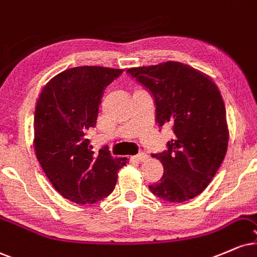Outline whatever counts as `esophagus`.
<instances>
[{
    "mask_svg": "<svg viewBox=\"0 0 257 257\" xmlns=\"http://www.w3.org/2000/svg\"><path fill=\"white\" fill-rule=\"evenodd\" d=\"M148 158H149V156H148V154L143 153V152H140L137 155H136V159H137L138 161H146V160H148Z\"/></svg>",
    "mask_w": 257,
    "mask_h": 257,
    "instance_id": "34e87169",
    "label": "esophagus"
}]
</instances>
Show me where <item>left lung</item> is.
Segmentation results:
<instances>
[{
	"mask_svg": "<svg viewBox=\"0 0 257 257\" xmlns=\"http://www.w3.org/2000/svg\"><path fill=\"white\" fill-rule=\"evenodd\" d=\"M136 81L153 95L156 122L173 123L167 150L153 154L164 176L149 185L162 200L180 203L207 188L226 155L228 128L224 101L209 75L182 62L128 69Z\"/></svg>",
	"mask_w": 257,
	"mask_h": 257,
	"instance_id": "left-lung-1",
	"label": "left lung"
}]
</instances>
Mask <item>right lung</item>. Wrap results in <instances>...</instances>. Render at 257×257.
I'll return each instance as SVG.
<instances>
[{"label":"right lung","instance_id":"obj_1","mask_svg":"<svg viewBox=\"0 0 257 257\" xmlns=\"http://www.w3.org/2000/svg\"><path fill=\"white\" fill-rule=\"evenodd\" d=\"M121 69L80 66L47 83L35 111L36 156L53 186L67 200L91 204L111 194L127 158L107 148L92 150L87 132L95 127L104 89Z\"/></svg>","mask_w":257,"mask_h":257}]
</instances>
